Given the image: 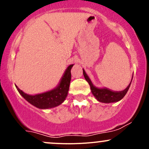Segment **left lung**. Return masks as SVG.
I'll list each match as a JSON object with an SVG mask.
<instances>
[{"label": "left lung", "mask_w": 149, "mask_h": 149, "mask_svg": "<svg viewBox=\"0 0 149 149\" xmlns=\"http://www.w3.org/2000/svg\"><path fill=\"white\" fill-rule=\"evenodd\" d=\"M83 70V75L85 80L88 81L90 86V89H91V92L92 95L95 97L99 102H102V103H112V102H116L118 101L121 100L126 95L128 90H129L130 86L132 80L128 86L124 90L122 91H113V90H109L108 88H98L97 87L94 86L92 84V81L90 80L88 75L85 73V70ZM133 77V76H132Z\"/></svg>", "instance_id": "obj_1"}]
</instances>
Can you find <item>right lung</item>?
<instances>
[{
    "label": "right lung",
    "instance_id": "right-lung-1",
    "mask_svg": "<svg viewBox=\"0 0 149 149\" xmlns=\"http://www.w3.org/2000/svg\"><path fill=\"white\" fill-rule=\"evenodd\" d=\"M73 64L69 65L66 69L57 87L50 91L36 95H27L16 86L18 92L24 98L34 107L40 109H47L60 105L67 97L71 79V70Z\"/></svg>",
    "mask_w": 149,
    "mask_h": 149
}]
</instances>
